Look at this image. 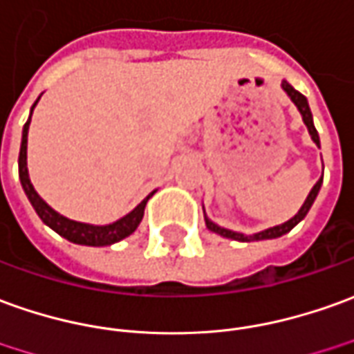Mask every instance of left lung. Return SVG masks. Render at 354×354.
Masks as SVG:
<instances>
[{"label":"left lung","mask_w":354,"mask_h":354,"mask_svg":"<svg viewBox=\"0 0 354 354\" xmlns=\"http://www.w3.org/2000/svg\"><path fill=\"white\" fill-rule=\"evenodd\" d=\"M281 88L287 92V96L291 98V102H293L295 106H297V109L301 111L304 125H306V129H308V133H310L312 140L316 142V146H320V136H318V131H316V127H314V121H312V111H310V107H308V102H306V98H304L301 92H297V90H295L293 86H291V84L287 82V80H283V82H281ZM322 179H324V175H322L320 179H318V183H316V185L312 187V191L308 192V196H306V201H304V204L301 206V209L297 212V216L289 219V221L281 223V225H275V227L264 229V231H260V233H254V235H245V233H237V231H231V229L219 227V225H216L214 221H209V219L206 218V214H204V219H206V227H208L209 231H214V233L221 235V237L233 239V241H241V243H250V241H264V239L281 237V235H285V233H289V231H291V229H293L295 225L299 223V221H303L304 216L308 214V209H310V206L314 204V201H316V196H318V192H320Z\"/></svg>","instance_id":"8db88e82"}]
</instances>
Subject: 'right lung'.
Instances as JSON below:
<instances>
[{
	"label": "right lung",
	"instance_id": "right-lung-1",
	"mask_svg": "<svg viewBox=\"0 0 354 354\" xmlns=\"http://www.w3.org/2000/svg\"><path fill=\"white\" fill-rule=\"evenodd\" d=\"M38 104V100H36ZM34 104V106H36ZM34 106L30 109V115H32ZM28 125H30V117L23 127V140H21V152H19V179L23 185L24 194L28 196V201L32 204V208L36 209V214L40 216L44 223L51 227L57 235L63 239H67L75 245H86V247H107V245H113L119 243L121 239L129 237L131 233H135V229L138 227V223L142 221L145 216V208L148 198L152 194H148L145 201L140 202L133 212H129L127 216L121 219H117L109 225H90V223H80V221H73V219L65 218L57 214L55 209L48 206L46 202L40 198V194L34 191L30 177H28V167H26V142H28Z\"/></svg>",
	"mask_w": 354,
	"mask_h": 354
}]
</instances>
